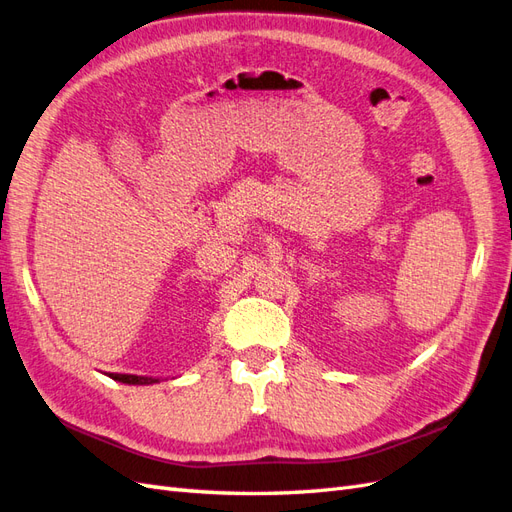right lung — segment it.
Wrapping results in <instances>:
<instances>
[{"label": "right lung", "instance_id": "add662e5", "mask_svg": "<svg viewBox=\"0 0 512 512\" xmlns=\"http://www.w3.org/2000/svg\"><path fill=\"white\" fill-rule=\"evenodd\" d=\"M114 381H121V383H127V385H151V383H157L155 378H149V376H136V374H110Z\"/></svg>", "mask_w": 512, "mask_h": 512}]
</instances>
